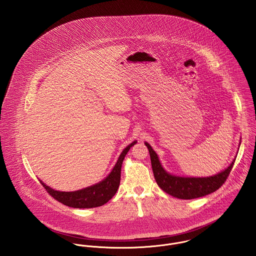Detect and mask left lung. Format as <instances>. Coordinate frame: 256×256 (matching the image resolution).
<instances>
[{
  "label": "left lung",
  "mask_w": 256,
  "mask_h": 256,
  "mask_svg": "<svg viewBox=\"0 0 256 256\" xmlns=\"http://www.w3.org/2000/svg\"><path fill=\"white\" fill-rule=\"evenodd\" d=\"M145 145L150 152V164L156 184L166 194L179 199L199 198L208 196L218 190L227 179L236 160L235 156L232 162L226 169L218 172V174L208 177L178 176L167 172L164 166H162L158 154L152 150L150 144L145 142ZM240 145V142L239 143L238 150Z\"/></svg>",
  "instance_id": "8db88e82"
}]
</instances>
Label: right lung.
<instances>
[{
	"label": "right lung",
	"mask_w": 256,
	"mask_h": 256,
	"mask_svg": "<svg viewBox=\"0 0 256 256\" xmlns=\"http://www.w3.org/2000/svg\"><path fill=\"white\" fill-rule=\"evenodd\" d=\"M136 143L137 141L136 140L122 150L111 172L104 180L90 186L74 192H60L46 186L42 180L40 182L50 196H53L66 206L77 209H90L102 206L117 192L120 186V169L124 158L130 149Z\"/></svg>",
	"instance_id": "add662e5"
}]
</instances>
